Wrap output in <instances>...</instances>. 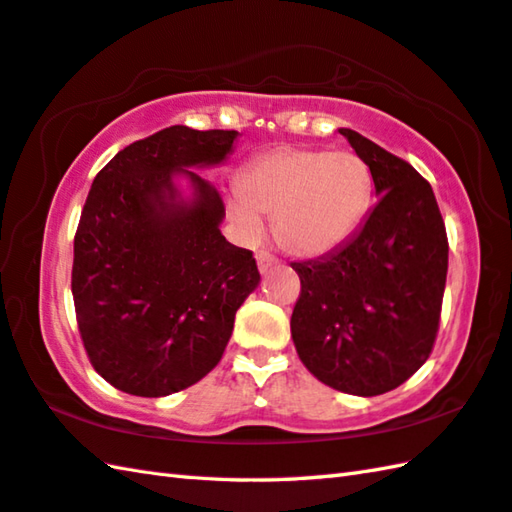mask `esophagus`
<instances>
[{
	"instance_id": "34e87169",
	"label": "esophagus",
	"mask_w": 512,
	"mask_h": 512,
	"mask_svg": "<svg viewBox=\"0 0 512 512\" xmlns=\"http://www.w3.org/2000/svg\"><path fill=\"white\" fill-rule=\"evenodd\" d=\"M256 263H258L260 274H265V271H269L271 267H274L278 260L271 256V254H267V252H256Z\"/></svg>"
}]
</instances>
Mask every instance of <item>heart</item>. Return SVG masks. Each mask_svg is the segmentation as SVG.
<instances>
[{
    "label": "heart",
    "instance_id": "heart-1",
    "mask_svg": "<svg viewBox=\"0 0 512 512\" xmlns=\"http://www.w3.org/2000/svg\"><path fill=\"white\" fill-rule=\"evenodd\" d=\"M229 212L245 232L271 216L276 243L300 258L325 256L362 223L371 203V174L356 152L276 145L238 174Z\"/></svg>",
    "mask_w": 512,
    "mask_h": 512
}]
</instances>
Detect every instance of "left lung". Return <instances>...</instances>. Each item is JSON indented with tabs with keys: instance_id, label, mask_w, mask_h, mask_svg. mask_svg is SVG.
I'll return each mask as SVG.
<instances>
[{
	"instance_id": "obj_1",
	"label": "left lung",
	"mask_w": 512,
	"mask_h": 512,
	"mask_svg": "<svg viewBox=\"0 0 512 512\" xmlns=\"http://www.w3.org/2000/svg\"><path fill=\"white\" fill-rule=\"evenodd\" d=\"M340 134L369 165L378 203L347 243L291 263L300 276L291 338L320 382L371 398L431 356L448 241L431 185L413 165L349 128Z\"/></svg>"
}]
</instances>
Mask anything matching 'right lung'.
<instances>
[{"label":"right lung","mask_w":512,"mask_h":512,"mask_svg":"<svg viewBox=\"0 0 512 512\" xmlns=\"http://www.w3.org/2000/svg\"><path fill=\"white\" fill-rule=\"evenodd\" d=\"M236 137L172 125L130 143L92 181L72 298L92 367L114 389L163 398L205 378L260 283L252 252L218 229L221 194L189 170L223 163ZM176 178L191 185L190 197Z\"/></svg>","instance_id":"obj_1"}]
</instances>
